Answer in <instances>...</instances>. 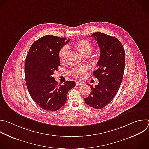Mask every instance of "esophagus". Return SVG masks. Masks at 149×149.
I'll list each match as a JSON object with an SVG mask.
<instances>
[{"label": "esophagus", "instance_id": "1", "mask_svg": "<svg viewBox=\"0 0 149 149\" xmlns=\"http://www.w3.org/2000/svg\"><path fill=\"white\" fill-rule=\"evenodd\" d=\"M75 84H76V85H83V84H84V82H81V81H75Z\"/></svg>", "mask_w": 149, "mask_h": 149}]
</instances>
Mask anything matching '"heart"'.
<instances>
[{
  "label": "heart",
  "instance_id": "b5f03b06",
  "mask_svg": "<svg viewBox=\"0 0 149 149\" xmlns=\"http://www.w3.org/2000/svg\"><path fill=\"white\" fill-rule=\"evenodd\" d=\"M74 45L77 50L83 56L89 55L93 51V46L88 40L85 39L80 40L74 43ZM70 49L68 46H63L58 52V57L61 62H64L68 55ZM87 71V67L81 65L74 69L71 72V75L78 78H82L85 76Z\"/></svg>",
  "mask_w": 149,
  "mask_h": 149
}]
</instances>
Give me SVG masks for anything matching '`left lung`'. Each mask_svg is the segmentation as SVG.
Here are the masks:
<instances>
[{"instance_id": "1", "label": "left lung", "mask_w": 149, "mask_h": 149, "mask_svg": "<svg viewBox=\"0 0 149 149\" xmlns=\"http://www.w3.org/2000/svg\"><path fill=\"white\" fill-rule=\"evenodd\" d=\"M100 49V58L97 63L98 68L93 76L99 83L91 88L90 94L85 97V103L95 109H102L111 102L122 83L125 65V52L122 43L109 35L96 32L91 35Z\"/></svg>"}]
</instances>
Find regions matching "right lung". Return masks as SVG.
Masks as SVG:
<instances>
[{
    "label": "right lung",
    "instance_id": "obj_1",
    "mask_svg": "<svg viewBox=\"0 0 149 149\" xmlns=\"http://www.w3.org/2000/svg\"><path fill=\"white\" fill-rule=\"evenodd\" d=\"M70 40L47 35L36 41L24 63L25 79L33 101L42 109L54 112L63 107L68 91L75 86L73 81L58 85L53 75L60 66L58 52Z\"/></svg>",
    "mask_w": 149,
    "mask_h": 149
}]
</instances>
